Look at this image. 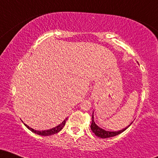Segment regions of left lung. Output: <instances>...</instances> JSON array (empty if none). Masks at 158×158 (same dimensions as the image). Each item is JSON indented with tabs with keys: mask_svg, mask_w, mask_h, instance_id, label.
I'll return each instance as SVG.
<instances>
[{
	"mask_svg": "<svg viewBox=\"0 0 158 158\" xmlns=\"http://www.w3.org/2000/svg\"><path fill=\"white\" fill-rule=\"evenodd\" d=\"M130 124V125H131ZM130 125L128 126H127L126 128H123L122 130H119L118 131H106V130L102 129V128H99V126L96 124L94 122V112L92 114V123L91 126H90V128H91V131L95 134V135H97V137H101V138H108V137H114L116 135H118L119 134H121L125 130H126L128 127L130 126Z\"/></svg>",
	"mask_w": 158,
	"mask_h": 158,
	"instance_id": "left-lung-1",
	"label": "left lung"
}]
</instances>
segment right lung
<instances>
[{
    "instance_id": "right-lung-1",
    "label": "right lung",
    "mask_w": 158,
    "mask_h": 158,
    "mask_svg": "<svg viewBox=\"0 0 158 158\" xmlns=\"http://www.w3.org/2000/svg\"><path fill=\"white\" fill-rule=\"evenodd\" d=\"M67 119H68V118L65 119L62 123H60V124L59 125V126L54 127V128H50V129L44 130V131H37V130H35V129H33V128L29 127L28 126H27V125L24 124V123H23V124H24V126H26L29 130H30V131H31L32 132H33V133L36 134V135H41V136H50V135H55V134L60 131L63 128V127L64 126L65 123H66Z\"/></svg>"
}]
</instances>
